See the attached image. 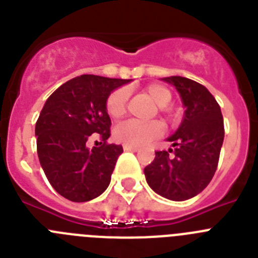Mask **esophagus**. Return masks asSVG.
Wrapping results in <instances>:
<instances>
[{
  "instance_id": "obj_1",
  "label": "esophagus",
  "mask_w": 258,
  "mask_h": 258,
  "mask_svg": "<svg viewBox=\"0 0 258 258\" xmlns=\"http://www.w3.org/2000/svg\"><path fill=\"white\" fill-rule=\"evenodd\" d=\"M124 150H125V151H132V152H137V151H138V147H133V146H127V145H124Z\"/></svg>"
}]
</instances>
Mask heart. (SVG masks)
I'll list each match as a JSON object with an SVG mask.
<instances>
[{
    "mask_svg": "<svg viewBox=\"0 0 258 258\" xmlns=\"http://www.w3.org/2000/svg\"><path fill=\"white\" fill-rule=\"evenodd\" d=\"M145 93L151 98L156 106L160 107V112L165 113V107L169 106L172 102V93L165 86L159 84H150L146 86ZM127 90L125 88H118L113 90L106 99V111L111 118L122 117L126 111ZM164 133V125L157 120L149 122H140L129 120L122 124L117 125L113 132V137L117 142L122 145L141 147L149 145L152 141L160 138Z\"/></svg>",
    "mask_w": 258,
    "mask_h": 258,
    "instance_id": "obj_1",
    "label": "heart"
}]
</instances>
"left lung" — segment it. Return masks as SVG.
Segmentation results:
<instances>
[{
    "label": "left lung",
    "mask_w": 258,
    "mask_h": 258,
    "mask_svg": "<svg viewBox=\"0 0 258 258\" xmlns=\"http://www.w3.org/2000/svg\"><path fill=\"white\" fill-rule=\"evenodd\" d=\"M163 80L178 90L186 111L178 131L168 138L174 151H155L145 175L155 192L182 202L202 192L213 178L225 136L223 117L220 104L204 85L181 76Z\"/></svg>",
    "instance_id": "1"
}]
</instances>
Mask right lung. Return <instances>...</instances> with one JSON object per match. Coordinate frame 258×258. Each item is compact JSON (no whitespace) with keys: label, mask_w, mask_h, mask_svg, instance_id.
<instances>
[{"label":"right lung","mask_w":258,"mask_h":258,"mask_svg":"<svg viewBox=\"0 0 258 258\" xmlns=\"http://www.w3.org/2000/svg\"><path fill=\"white\" fill-rule=\"evenodd\" d=\"M129 81L81 75L47 98L36 122L37 155L50 184L66 199L89 202L108 187L122 147L107 142L111 118L106 99ZM97 134L101 146L88 149L87 140Z\"/></svg>","instance_id":"add662e5"}]
</instances>
